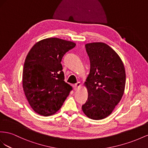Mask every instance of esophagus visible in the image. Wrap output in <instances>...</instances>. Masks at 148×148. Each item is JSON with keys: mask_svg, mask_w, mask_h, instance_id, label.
I'll return each instance as SVG.
<instances>
[{"mask_svg": "<svg viewBox=\"0 0 148 148\" xmlns=\"http://www.w3.org/2000/svg\"><path fill=\"white\" fill-rule=\"evenodd\" d=\"M81 87V82H78L77 83H76L74 85V90H77L78 89H79V88Z\"/></svg>", "mask_w": 148, "mask_h": 148, "instance_id": "1", "label": "esophagus"}]
</instances>
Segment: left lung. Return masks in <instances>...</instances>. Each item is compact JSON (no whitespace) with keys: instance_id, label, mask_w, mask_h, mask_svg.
<instances>
[{"instance_id":"left-lung-1","label":"left lung","mask_w":148,"mask_h":148,"mask_svg":"<svg viewBox=\"0 0 148 148\" xmlns=\"http://www.w3.org/2000/svg\"><path fill=\"white\" fill-rule=\"evenodd\" d=\"M90 69L86 82L88 99L82 106L92 120L109 116L123 95L126 74L121 58L111 47L101 42L86 45Z\"/></svg>"}]
</instances>
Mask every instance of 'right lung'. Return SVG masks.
Masks as SVG:
<instances>
[{
  "label": "right lung",
  "instance_id": "1",
  "mask_svg": "<svg viewBox=\"0 0 148 148\" xmlns=\"http://www.w3.org/2000/svg\"><path fill=\"white\" fill-rule=\"evenodd\" d=\"M75 45L49 38L37 42L28 52L23 69V88L29 105L39 115L56 113L73 89L64 81L61 62Z\"/></svg>",
  "mask_w": 148,
  "mask_h": 148
}]
</instances>
